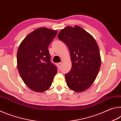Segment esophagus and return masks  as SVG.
Here are the masks:
<instances>
[{"mask_svg": "<svg viewBox=\"0 0 121 121\" xmlns=\"http://www.w3.org/2000/svg\"><path fill=\"white\" fill-rule=\"evenodd\" d=\"M61 65H62V63L60 62V63H58V64H57V66H58V68L59 69L60 68V67H61Z\"/></svg>", "mask_w": 121, "mask_h": 121, "instance_id": "obj_1", "label": "esophagus"}]
</instances>
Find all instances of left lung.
<instances>
[{"label":"left lung","mask_w":121,"mask_h":121,"mask_svg":"<svg viewBox=\"0 0 121 121\" xmlns=\"http://www.w3.org/2000/svg\"><path fill=\"white\" fill-rule=\"evenodd\" d=\"M58 37L70 52L72 67L65 75L67 86L76 92L85 91L95 81L101 65L97 42L91 35L78 26H67L61 30Z\"/></svg>","instance_id":"1"}]
</instances>
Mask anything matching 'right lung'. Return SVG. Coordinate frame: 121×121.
<instances>
[{
	"label": "right lung",
	"instance_id": "right-lung-1",
	"mask_svg": "<svg viewBox=\"0 0 121 121\" xmlns=\"http://www.w3.org/2000/svg\"><path fill=\"white\" fill-rule=\"evenodd\" d=\"M57 32L44 27L37 29L24 39L18 48L17 65L20 76L34 91L48 90L58 71L51 62L48 50Z\"/></svg>",
	"mask_w": 121,
	"mask_h": 121
}]
</instances>
